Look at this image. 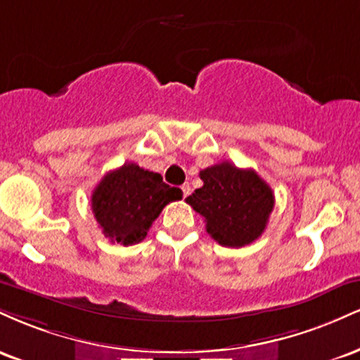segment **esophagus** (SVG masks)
<instances>
[{
	"mask_svg": "<svg viewBox=\"0 0 360 360\" xmlns=\"http://www.w3.org/2000/svg\"><path fill=\"white\" fill-rule=\"evenodd\" d=\"M181 191H183V196H184V198H188L189 194H191V186H189V184H183V186H181Z\"/></svg>",
	"mask_w": 360,
	"mask_h": 360,
	"instance_id": "1",
	"label": "esophagus"
}]
</instances>
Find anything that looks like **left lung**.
Returning <instances> with one entry per match:
<instances>
[{
  "instance_id": "8db88e82",
  "label": "left lung",
  "mask_w": 360,
  "mask_h": 360,
  "mask_svg": "<svg viewBox=\"0 0 360 360\" xmlns=\"http://www.w3.org/2000/svg\"><path fill=\"white\" fill-rule=\"evenodd\" d=\"M203 186L186 203L206 221V232L223 247L249 245L266 230L274 208V193L252 169L229 160L200 172Z\"/></svg>"
}]
</instances>
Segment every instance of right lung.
I'll list each match as a JSON object with an SVG mask.
<instances>
[{"label": "right lung", "mask_w": 360, "mask_h": 360, "mask_svg": "<svg viewBox=\"0 0 360 360\" xmlns=\"http://www.w3.org/2000/svg\"><path fill=\"white\" fill-rule=\"evenodd\" d=\"M181 198L183 191L164 183L160 174L127 162L94 188L91 208L106 238L134 245L147 237L164 206Z\"/></svg>", "instance_id": "obj_1"}]
</instances>
